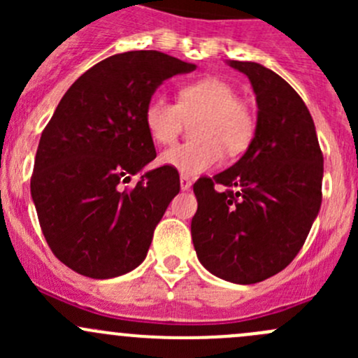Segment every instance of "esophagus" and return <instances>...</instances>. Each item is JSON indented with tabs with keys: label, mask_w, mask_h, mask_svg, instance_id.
<instances>
[{
	"label": "esophagus",
	"mask_w": 358,
	"mask_h": 358,
	"mask_svg": "<svg viewBox=\"0 0 358 358\" xmlns=\"http://www.w3.org/2000/svg\"><path fill=\"white\" fill-rule=\"evenodd\" d=\"M190 185H192V180H190L189 176L185 175L180 176V187H182V190H189Z\"/></svg>",
	"instance_id": "34e87169"
}]
</instances>
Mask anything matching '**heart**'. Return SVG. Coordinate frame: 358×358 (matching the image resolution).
<instances>
[{
    "mask_svg": "<svg viewBox=\"0 0 358 358\" xmlns=\"http://www.w3.org/2000/svg\"><path fill=\"white\" fill-rule=\"evenodd\" d=\"M194 122L197 140L171 147L161 154V164L196 176L218 164L223 150L230 156L243 152L255 136V115L244 100L237 99L232 85L220 78H202L178 92V102L171 103L152 96L143 112L150 138L159 145H169L178 138L183 126Z\"/></svg>",
    "mask_w": 358,
    "mask_h": 358,
    "instance_id": "1",
    "label": "heart"
}]
</instances>
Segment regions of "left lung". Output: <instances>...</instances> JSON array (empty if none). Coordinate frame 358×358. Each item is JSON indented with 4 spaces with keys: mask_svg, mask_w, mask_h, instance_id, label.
I'll return each instance as SVG.
<instances>
[{
    "mask_svg": "<svg viewBox=\"0 0 358 358\" xmlns=\"http://www.w3.org/2000/svg\"><path fill=\"white\" fill-rule=\"evenodd\" d=\"M258 103L255 138L225 171L194 183L192 241L213 275L255 284L286 268L322 202L324 157L315 124L287 81L256 62L230 60Z\"/></svg>",
    "mask_w": 358,
    "mask_h": 358,
    "instance_id": "8db88e82",
    "label": "left lung"
}]
</instances>
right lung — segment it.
Instances as JSON below:
<instances>
[{
    "mask_svg": "<svg viewBox=\"0 0 358 358\" xmlns=\"http://www.w3.org/2000/svg\"><path fill=\"white\" fill-rule=\"evenodd\" d=\"M194 69L156 50L112 55L76 79L43 129L31 196L50 249L74 272L110 279L145 259L178 173L161 166L122 183L156 159L143 121L154 92Z\"/></svg>",
    "mask_w": 358,
    "mask_h": 358,
    "instance_id": "right-lung-1",
    "label": "right lung"
}]
</instances>
